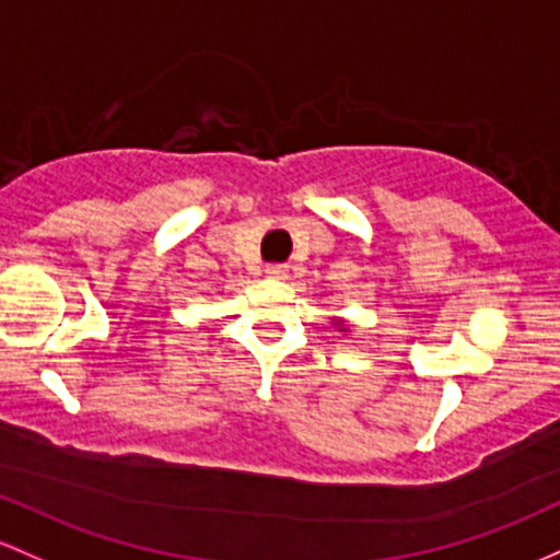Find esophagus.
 Returning <instances> with one entry per match:
<instances>
[{"mask_svg": "<svg viewBox=\"0 0 560 560\" xmlns=\"http://www.w3.org/2000/svg\"><path fill=\"white\" fill-rule=\"evenodd\" d=\"M264 275H267L269 280H285L288 278V267H285V264H269V267L264 269Z\"/></svg>", "mask_w": 560, "mask_h": 560, "instance_id": "obj_1", "label": "esophagus"}]
</instances>
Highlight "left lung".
I'll use <instances>...</instances> for the list:
<instances>
[{"mask_svg":"<svg viewBox=\"0 0 560 560\" xmlns=\"http://www.w3.org/2000/svg\"><path fill=\"white\" fill-rule=\"evenodd\" d=\"M332 328L341 332V336H349V332H351L349 323H347V319H343V317H332Z\"/></svg>","mask_w":560,"mask_h":560,"instance_id":"1","label":"left lung"}]
</instances>
